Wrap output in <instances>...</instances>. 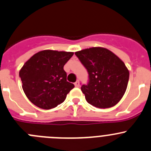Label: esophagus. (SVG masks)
Here are the masks:
<instances>
[{"label":"esophagus","mask_w":151,"mask_h":151,"mask_svg":"<svg viewBox=\"0 0 151 151\" xmlns=\"http://www.w3.org/2000/svg\"><path fill=\"white\" fill-rule=\"evenodd\" d=\"M74 86H75V87H80V82L79 81H77L75 83H74Z\"/></svg>","instance_id":"obj_1"}]
</instances>
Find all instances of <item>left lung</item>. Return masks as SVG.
<instances>
[{"mask_svg":"<svg viewBox=\"0 0 151 151\" xmlns=\"http://www.w3.org/2000/svg\"><path fill=\"white\" fill-rule=\"evenodd\" d=\"M75 55L88 73V83L81 86L86 101L99 108L116 105L125 94L129 80L125 63L102 47L83 49Z\"/></svg>","mask_w":151,"mask_h":151,"instance_id":"left-lung-1","label":"left lung"}]
</instances>
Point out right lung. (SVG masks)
Returning <instances> with one entry per match:
<instances>
[{
  "mask_svg": "<svg viewBox=\"0 0 151 151\" xmlns=\"http://www.w3.org/2000/svg\"><path fill=\"white\" fill-rule=\"evenodd\" d=\"M73 52L44 50L34 55L19 72L28 99L43 109H52L64 102L74 85L66 80L63 66Z\"/></svg>",
  "mask_w": 151,
  "mask_h": 151,
  "instance_id": "1",
  "label": "right lung"
}]
</instances>
